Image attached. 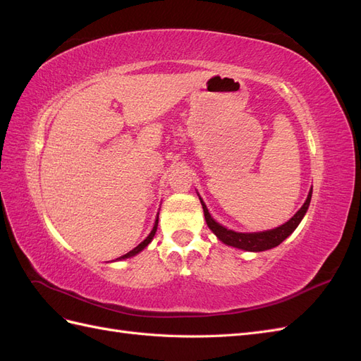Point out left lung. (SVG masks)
Segmentation results:
<instances>
[{"label": "left lung", "mask_w": 361, "mask_h": 361, "mask_svg": "<svg viewBox=\"0 0 361 361\" xmlns=\"http://www.w3.org/2000/svg\"><path fill=\"white\" fill-rule=\"evenodd\" d=\"M312 200V190L305 199L304 204L300 207V211L295 214L289 221H286L285 224H281L280 227L271 228V231H265V232H255V233H241V232H235L231 231V228H226L224 226L218 224L214 218L211 216L209 211L204 204V202L200 199V203L203 206V212H204V220L207 227L215 233V236L220 239L221 243H224L226 245H232L236 248L241 250H247V251H265L269 248H274L277 245H280L285 239L298 227V224L301 223L302 216L305 215L309 209V204Z\"/></svg>", "instance_id": "left-lung-1"}]
</instances>
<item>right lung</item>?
<instances>
[{
	"label": "right lung",
	"mask_w": 361,
	"mask_h": 361,
	"mask_svg": "<svg viewBox=\"0 0 361 361\" xmlns=\"http://www.w3.org/2000/svg\"><path fill=\"white\" fill-rule=\"evenodd\" d=\"M157 228H158V216H157V221H155V224H154V228H152V232L149 233V236L145 239L143 243L141 244H138L134 250H130L129 253H126V255H123V256H120V257H117L116 260H122V259H128V257H133V256H135V255H138L141 250H145L150 243H152V239H154V236H155V233H157Z\"/></svg>",
	"instance_id": "right-lung-1"
}]
</instances>
